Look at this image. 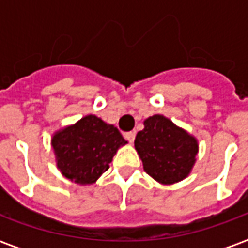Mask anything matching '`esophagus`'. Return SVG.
Wrapping results in <instances>:
<instances>
[{"label": "esophagus", "mask_w": 248, "mask_h": 248, "mask_svg": "<svg viewBox=\"0 0 248 248\" xmlns=\"http://www.w3.org/2000/svg\"><path fill=\"white\" fill-rule=\"evenodd\" d=\"M124 138L129 140L130 143H133L135 140V133L134 131H129V133H124Z\"/></svg>", "instance_id": "esophagus-1"}]
</instances>
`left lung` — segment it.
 Returning <instances> with one entry per match:
<instances>
[{
    "instance_id": "1",
    "label": "left lung",
    "mask_w": 248,
    "mask_h": 248,
    "mask_svg": "<svg viewBox=\"0 0 248 248\" xmlns=\"http://www.w3.org/2000/svg\"><path fill=\"white\" fill-rule=\"evenodd\" d=\"M143 126L134 140L143 170L162 185L188 177L199 150L197 138L161 114L145 119Z\"/></svg>"
}]
</instances>
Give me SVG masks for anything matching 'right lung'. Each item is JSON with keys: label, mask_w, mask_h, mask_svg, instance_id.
Masks as SVG:
<instances>
[{"label": "right lung", "mask_w": 248, "mask_h": 248, "mask_svg": "<svg viewBox=\"0 0 248 248\" xmlns=\"http://www.w3.org/2000/svg\"><path fill=\"white\" fill-rule=\"evenodd\" d=\"M124 140L114 124L89 114L51 137L57 169L77 185H93L108 169Z\"/></svg>", "instance_id": "add662e5"}]
</instances>
